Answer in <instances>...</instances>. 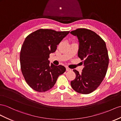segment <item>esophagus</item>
Wrapping results in <instances>:
<instances>
[{
    "label": "esophagus",
    "mask_w": 121,
    "mask_h": 121,
    "mask_svg": "<svg viewBox=\"0 0 121 121\" xmlns=\"http://www.w3.org/2000/svg\"><path fill=\"white\" fill-rule=\"evenodd\" d=\"M66 71H70L71 70V69H70L69 67H66Z\"/></svg>",
    "instance_id": "esophagus-1"
}]
</instances>
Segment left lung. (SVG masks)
Segmentation results:
<instances>
[{
  "instance_id": "1",
  "label": "left lung",
  "mask_w": 121,
  "mask_h": 121,
  "mask_svg": "<svg viewBox=\"0 0 121 121\" xmlns=\"http://www.w3.org/2000/svg\"><path fill=\"white\" fill-rule=\"evenodd\" d=\"M70 33L78 38V55L84 66L81 73L73 70L76 77L71 81V86L80 94H89L99 87L106 75L109 63L106 44L91 30L78 29Z\"/></svg>"
}]
</instances>
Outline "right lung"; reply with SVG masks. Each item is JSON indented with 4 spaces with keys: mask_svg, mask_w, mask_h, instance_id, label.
Returning a JSON list of instances; mask_svg holds the SVG:
<instances>
[{
    "mask_svg": "<svg viewBox=\"0 0 121 121\" xmlns=\"http://www.w3.org/2000/svg\"><path fill=\"white\" fill-rule=\"evenodd\" d=\"M69 33L40 29L25 39L20 51L21 69L27 84L34 90L38 92L49 90L58 77L65 72L64 66H56L52 63L50 65L48 58Z\"/></svg>",
    "mask_w": 121,
    "mask_h": 121,
    "instance_id": "1",
    "label": "right lung"
}]
</instances>
